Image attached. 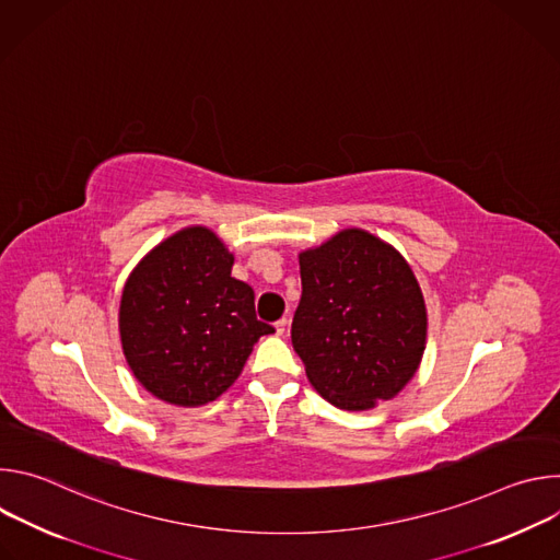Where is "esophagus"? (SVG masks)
<instances>
[{
  "label": "esophagus",
  "mask_w": 560,
  "mask_h": 560,
  "mask_svg": "<svg viewBox=\"0 0 560 560\" xmlns=\"http://www.w3.org/2000/svg\"><path fill=\"white\" fill-rule=\"evenodd\" d=\"M285 328H288V318H279V322H275V335L277 337H283Z\"/></svg>",
  "instance_id": "obj_1"
}]
</instances>
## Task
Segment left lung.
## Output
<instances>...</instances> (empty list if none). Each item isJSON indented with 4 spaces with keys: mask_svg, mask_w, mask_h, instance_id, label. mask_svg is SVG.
Returning a JSON list of instances; mask_svg holds the SVG:
<instances>
[{
    "mask_svg": "<svg viewBox=\"0 0 560 560\" xmlns=\"http://www.w3.org/2000/svg\"><path fill=\"white\" fill-rule=\"evenodd\" d=\"M292 346L314 389L341 410L389 401L415 376L428 316L415 272L365 230H343L299 255Z\"/></svg>",
    "mask_w": 560,
    "mask_h": 560,
    "instance_id": "obj_1",
    "label": "left lung"
}]
</instances>
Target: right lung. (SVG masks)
I'll return each instance as SVG.
<instances>
[{
  "instance_id": "right-lung-1",
  "label": "right lung",
  "mask_w": 560,
  "mask_h": 560,
  "mask_svg": "<svg viewBox=\"0 0 560 560\" xmlns=\"http://www.w3.org/2000/svg\"><path fill=\"white\" fill-rule=\"evenodd\" d=\"M232 255L208 228L159 244L128 277L119 307L126 361L166 404L214 401L242 374L259 337L275 332L255 314V292L230 277Z\"/></svg>"
}]
</instances>
